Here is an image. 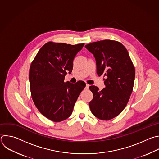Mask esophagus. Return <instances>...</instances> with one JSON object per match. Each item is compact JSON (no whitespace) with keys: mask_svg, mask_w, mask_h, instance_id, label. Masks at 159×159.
<instances>
[{"mask_svg":"<svg viewBox=\"0 0 159 159\" xmlns=\"http://www.w3.org/2000/svg\"><path fill=\"white\" fill-rule=\"evenodd\" d=\"M89 84H86V86H85V89L87 90V89H89Z\"/></svg>","mask_w":159,"mask_h":159,"instance_id":"1","label":"esophagus"}]
</instances>
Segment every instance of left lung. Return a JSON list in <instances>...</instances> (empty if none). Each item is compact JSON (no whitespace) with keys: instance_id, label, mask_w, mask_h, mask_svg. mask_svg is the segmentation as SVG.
Listing matches in <instances>:
<instances>
[{"instance_id":"left-lung-1","label":"left lung","mask_w":159,"mask_h":159,"mask_svg":"<svg viewBox=\"0 0 159 159\" xmlns=\"http://www.w3.org/2000/svg\"><path fill=\"white\" fill-rule=\"evenodd\" d=\"M93 54L97 74H103L105 87L102 90L89 87L93 98L89 102L92 114L102 120L119 116L125 109L132 92L135 67L126 48L119 42L103 40L85 45Z\"/></svg>"}]
</instances>
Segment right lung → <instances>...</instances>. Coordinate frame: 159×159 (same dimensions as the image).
Returning a JSON list of instances; mask_svg holds the SVG:
<instances>
[{
    "mask_svg": "<svg viewBox=\"0 0 159 159\" xmlns=\"http://www.w3.org/2000/svg\"><path fill=\"white\" fill-rule=\"evenodd\" d=\"M84 43L70 45L48 42L39 50L29 70L30 92L39 111L56 122L69 117L86 84L64 82L73 69V61Z\"/></svg>",
    "mask_w": 159,
    "mask_h": 159,
    "instance_id": "add662e5",
    "label": "right lung"
}]
</instances>
